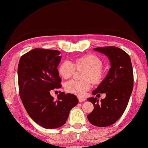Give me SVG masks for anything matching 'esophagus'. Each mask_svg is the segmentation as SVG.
<instances>
[{"label": "esophagus", "mask_w": 148, "mask_h": 148, "mask_svg": "<svg viewBox=\"0 0 148 148\" xmlns=\"http://www.w3.org/2000/svg\"><path fill=\"white\" fill-rule=\"evenodd\" d=\"M77 98H78V100H79V102H84V101H85L86 100V99L84 98V97H77Z\"/></svg>", "instance_id": "1"}]
</instances>
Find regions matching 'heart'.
I'll use <instances>...</instances> for the list:
<instances>
[{
	"label": "heart",
	"instance_id": "1",
	"mask_svg": "<svg viewBox=\"0 0 148 148\" xmlns=\"http://www.w3.org/2000/svg\"><path fill=\"white\" fill-rule=\"evenodd\" d=\"M102 62L98 57L94 55H87L76 59L72 64L69 61H64L60 64L59 72L64 79H69L73 75L76 68L86 69L84 81L72 79L66 82L65 89L70 93L77 95H84L91 88V81L92 84H97L102 81L103 72L101 68Z\"/></svg>",
	"mask_w": 148,
	"mask_h": 148
}]
</instances>
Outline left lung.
<instances>
[{
	"label": "left lung",
	"mask_w": 148,
	"mask_h": 148,
	"mask_svg": "<svg viewBox=\"0 0 148 148\" xmlns=\"http://www.w3.org/2000/svg\"><path fill=\"white\" fill-rule=\"evenodd\" d=\"M93 49L108 57L111 67L103 81L92 92L97 97L100 93H106V97L100 103L96 97L87 99L94 106L87 119L95 126L108 127L121 117L129 103L134 82L131 60L126 52L117 47Z\"/></svg>",
	"instance_id": "obj_1"
}]
</instances>
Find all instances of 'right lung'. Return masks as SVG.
Instances as JSON below:
<instances>
[{"label": "right lung", "mask_w": 148, "mask_h": 148, "mask_svg": "<svg viewBox=\"0 0 148 148\" xmlns=\"http://www.w3.org/2000/svg\"><path fill=\"white\" fill-rule=\"evenodd\" d=\"M57 50L35 48L20 58L17 75L19 96L29 116L42 127L58 128L66 123L72 108L78 103L76 95L61 92L57 101L50 91L61 87L57 66Z\"/></svg>", "instance_id": "obj_1"}]
</instances>
